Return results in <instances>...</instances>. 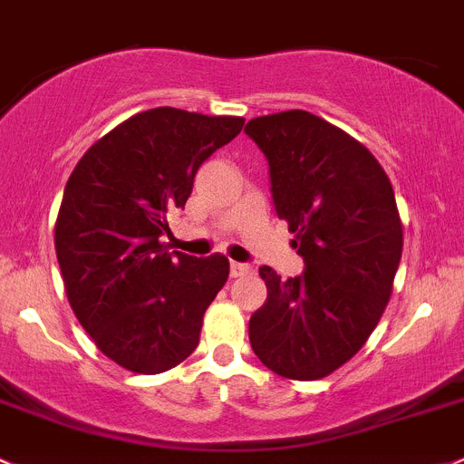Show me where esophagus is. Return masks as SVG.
<instances>
[{"mask_svg": "<svg viewBox=\"0 0 464 464\" xmlns=\"http://www.w3.org/2000/svg\"><path fill=\"white\" fill-rule=\"evenodd\" d=\"M252 266L250 264H241V261H232L230 264V275L237 279V276H246V275H252Z\"/></svg>", "mask_w": 464, "mask_h": 464, "instance_id": "34e87169", "label": "esophagus"}]
</instances>
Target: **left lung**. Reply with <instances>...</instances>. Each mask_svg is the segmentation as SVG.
<instances>
[{
  "mask_svg": "<svg viewBox=\"0 0 464 464\" xmlns=\"http://www.w3.org/2000/svg\"><path fill=\"white\" fill-rule=\"evenodd\" d=\"M243 131L264 151L275 212L305 266L290 279L259 267L267 299L250 317L252 351L276 375L322 380L364 346L389 304L402 256L393 188L364 145L302 109Z\"/></svg>",
  "mask_w": 464,
  "mask_h": 464,
  "instance_id": "8db88e82",
  "label": "left lung"
}]
</instances>
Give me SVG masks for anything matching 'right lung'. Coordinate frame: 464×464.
<instances>
[{
    "mask_svg": "<svg viewBox=\"0 0 464 464\" xmlns=\"http://www.w3.org/2000/svg\"><path fill=\"white\" fill-rule=\"evenodd\" d=\"M243 118L183 109L142 111L100 138L64 188L55 252L66 297L100 351L133 373L179 366L198 346L226 256L169 252L160 237L185 208L203 160Z\"/></svg>",
    "mask_w": 464,
    "mask_h": 464,
    "instance_id": "add662e5",
    "label": "right lung"
}]
</instances>
